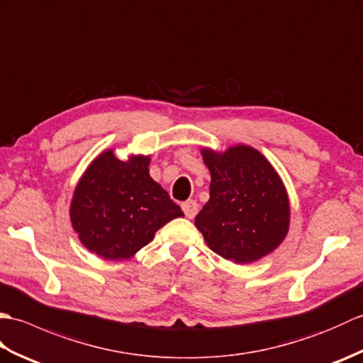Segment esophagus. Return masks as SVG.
<instances>
[{"instance_id": "1", "label": "esophagus", "mask_w": 363, "mask_h": 363, "mask_svg": "<svg viewBox=\"0 0 363 363\" xmlns=\"http://www.w3.org/2000/svg\"><path fill=\"white\" fill-rule=\"evenodd\" d=\"M184 213H186L187 218H195L196 213H198V204L196 201H194V199H189V201L182 203L181 204Z\"/></svg>"}]
</instances>
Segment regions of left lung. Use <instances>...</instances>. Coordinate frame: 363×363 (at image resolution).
<instances>
[{"label":"left lung","instance_id":"8db88e82","mask_svg":"<svg viewBox=\"0 0 363 363\" xmlns=\"http://www.w3.org/2000/svg\"><path fill=\"white\" fill-rule=\"evenodd\" d=\"M201 154L212 176L211 198L195 226L209 248L237 264L274 251L289 233L290 204L272 164L246 145Z\"/></svg>","mask_w":363,"mask_h":363}]
</instances>
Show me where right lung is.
<instances>
[{
    "mask_svg": "<svg viewBox=\"0 0 363 363\" xmlns=\"http://www.w3.org/2000/svg\"><path fill=\"white\" fill-rule=\"evenodd\" d=\"M150 157L128 162L107 150L91 162L74 189L70 220L81 243L107 260H123L148 245L173 218L184 217L150 176Z\"/></svg>",
    "mask_w": 363,
    "mask_h": 363,
    "instance_id": "1",
    "label": "right lung"
}]
</instances>
